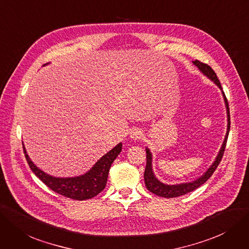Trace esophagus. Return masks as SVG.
Returning <instances> with one entry per match:
<instances>
[{"instance_id": "34e87169", "label": "esophagus", "mask_w": 249, "mask_h": 249, "mask_svg": "<svg viewBox=\"0 0 249 249\" xmlns=\"http://www.w3.org/2000/svg\"><path fill=\"white\" fill-rule=\"evenodd\" d=\"M143 132L140 130V128H134V130L131 131L130 137L133 139V140H140L142 139Z\"/></svg>"}]
</instances>
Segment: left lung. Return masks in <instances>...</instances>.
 <instances>
[{
    "instance_id": "1",
    "label": "left lung",
    "mask_w": 249,
    "mask_h": 249,
    "mask_svg": "<svg viewBox=\"0 0 249 249\" xmlns=\"http://www.w3.org/2000/svg\"><path fill=\"white\" fill-rule=\"evenodd\" d=\"M193 63L198 68H199V71L204 75H206L208 78H211L212 81L222 90L225 104H226V108H227V114H228V128H227L225 140H224L223 145L221 147V150H220V152H218L213 163L211 165V167L208 168V170L200 178H198L197 180H195L193 182H190V183H183V184H178V185H166V184L159 182L157 178H155L154 173L152 171V154H151L150 150H149L148 148H146V153H147L146 159H147V161H146V168H145V173H144V180H145L146 188L148 189L149 191L152 192L153 194H155L157 196H160V197H164V198L178 197V196L185 195L189 192H192V191L195 190V189L199 188L201 185H203L208 180V178L212 177L213 172L216 170L217 165L220 164V162L222 160L224 152H225V149H226L229 131H230V124H231L230 123V109H229L228 100H227L226 95H225L223 89H222L221 83H220V81H218V78H217L215 72L213 71V69L210 65H207L203 62H200L199 60H195Z\"/></svg>"
}]
</instances>
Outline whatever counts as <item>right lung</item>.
<instances>
[{"mask_svg": "<svg viewBox=\"0 0 249 249\" xmlns=\"http://www.w3.org/2000/svg\"><path fill=\"white\" fill-rule=\"evenodd\" d=\"M23 145V143H22ZM123 144L119 143L110 151L103 155L90 171L83 176L74 178H56L39 170L28 157L23 145L26 161L34 174L51 190L64 197L74 200H86L97 196L104 190L107 183L108 173L114 159L122 151Z\"/></svg>", "mask_w": 249, "mask_h": 249, "instance_id": "add662e5", "label": "right lung"}]
</instances>
